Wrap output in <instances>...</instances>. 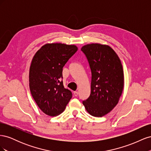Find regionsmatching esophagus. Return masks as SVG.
<instances>
[{
	"instance_id": "1",
	"label": "esophagus",
	"mask_w": 151,
	"mask_h": 151,
	"mask_svg": "<svg viewBox=\"0 0 151 151\" xmlns=\"http://www.w3.org/2000/svg\"><path fill=\"white\" fill-rule=\"evenodd\" d=\"M78 94H79L78 91H74V95L75 96H78Z\"/></svg>"
}]
</instances>
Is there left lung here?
Instances as JSON below:
<instances>
[{
  "label": "left lung",
  "mask_w": 151,
  "mask_h": 151,
  "mask_svg": "<svg viewBox=\"0 0 151 151\" xmlns=\"http://www.w3.org/2000/svg\"><path fill=\"white\" fill-rule=\"evenodd\" d=\"M81 50L91 70V94L83 103L91 115L102 117L119 101L124 87V74L120 58L107 45L87 44Z\"/></svg>",
  "instance_id": "8db88e82"
}]
</instances>
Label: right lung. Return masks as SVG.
I'll use <instances>...</instances> for the list:
<instances>
[{"mask_svg":"<svg viewBox=\"0 0 151 151\" xmlns=\"http://www.w3.org/2000/svg\"><path fill=\"white\" fill-rule=\"evenodd\" d=\"M78 48L75 45L47 43L32 59L29 72V86L32 96L45 114L56 116L61 114L70 99L71 91L63 85L62 70Z\"/></svg>","mask_w":151,"mask_h":151,"instance_id":"1","label":"right lung"}]
</instances>
